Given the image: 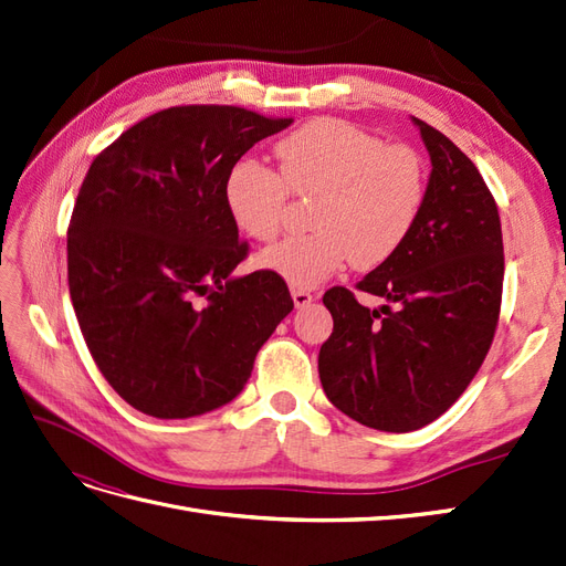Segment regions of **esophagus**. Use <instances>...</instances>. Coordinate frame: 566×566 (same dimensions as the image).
Masks as SVG:
<instances>
[{"mask_svg": "<svg viewBox=\"0 0 566 566\" xmlns=\"http://www.w3.org/2000/svg\"><path fill=\"white\" fill-rule=\"evenodd\" d=\"M293 302H295L297 310H304V306H310V304L314 302V295H312V293H306V290H297V287H293Z\"/></svg>", "mask_w": 566, "mask_h": 566, "instance_id": "obj_1", "label": "esophagus"}]
</instances>
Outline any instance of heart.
Wrapping results in <instances>:
<instances>
[{
    "label": "heart",
    "mask_w": 566,
    "mask_h": 566,
    "mask_svg": "<svg viewBox=\"0 0 566 566\" xmlns=\"http://www.w3.org/2000/svg\"><path fill=\"white\" fill-rule=\"evenodd\" d=\"M279 172L241 160L224 184L235 227L254 241L283 229L287 191L316 198L310 235H293L256 254V266L293 287H314L349 264L370 271L385 264L413 229L424 200V167L408 146L345 119H314L273 148Z\"/></svg>",
    "instance_id": "1"
}]
</instances>
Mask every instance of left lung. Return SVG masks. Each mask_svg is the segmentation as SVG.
Instances as JSON below:
<instances>
[{"mask_svg": "<svg viewBox=\"0 0 566 566\" xmlns=\"http://www.w3.org/2000/svg\"><path fill=\"white\" fill-rule=\"evenodd\" d=\"M432 172L413 229L358 290L378 310L333 287L323 304L333 335L318 375L335 408L373 430L413 432L460 397L491 347L503 295V233L474 163L418 117Z\"/></svg>", "mask_w": 566, "mask_h": 566, "instance_id": "obj_1", "label": "left lung"}]
</instances>
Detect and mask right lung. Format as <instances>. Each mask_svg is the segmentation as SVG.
<instances>
[{
	"mask_svg": "<svg viewBox=\"0 0 566 566\" xmlns=\"http://www.w3.org/2000/svg\"><path fill=\"white\" fill-rule=\"evenodd\" d=\"M293 119L179 106L92 163L67 229V285L98 370L129 406L184 420L227 406L293 312L281 276H233L248 245L227 208L231 167Z\"/></svg>",
	"mask_w": 566,
	"mask_h": 566,
	"instance_id": "obj_1",
	"label": "right lung"
}]
</instances>
